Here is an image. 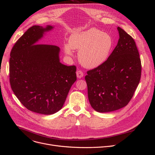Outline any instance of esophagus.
Masks as SVG:
<instances>
[{"label":"esophagus","mask_w":155,"mask_h":155,"mask_svg":"<svg viewBox=\"0 0 155 155\" xmlns=\"http://www.w3.org/2000/svg\"><path fill=\"white\" fill-rule=\"evenodd\" d=\"M77 76L78 78H81L84 77V73L82 70L77 71Z\"/></svg>","instance_id":"obj_1"}]
</instances>
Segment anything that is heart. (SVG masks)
Here are the masks:
<instances>
[{
    "instance_id": "1",
    "label": "heart",
    "mask_w": 155,
    "mask_h": 155,
    "mask_svg": "<svg viewBox=\"0 0 155 155\" xmlns=\"http://www.w3.org/2000/svg\"><path fill=\"white\" fill-rule=\"evenodd\" d=\"M113 45V39L109 34L93 28L72 34L64 48L69 55L73 54V49L79 50L78 58L80 63L86 68H94L107 60Z\"/></svg>"
}]
</instances>
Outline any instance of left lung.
<instances>
[{"label":"left lung","mask_w":155,"mask_h":155,"mask_svg":"<svg viewBox=\"0 0 155 155\" xmlns=\"http://www.w3.org/2000/svg\"><path fill=\"white\" fill-rule=\"evenodd\" d=\"M119 39L103 64L87 71L85 78L92 107L108 112L125 107L140 83L141 63L133 38L117 28Z\"/></svg>","instance_id":"8db88e82"}]
</instances>
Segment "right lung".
Here are the masks:
<instances>
[{
	"label": "right lung",
	"instance_id": "1",
	"mask_svg": "<svg viewBox=\"0 0 155 155\" xmlns=\"http://www.w3.org/2000/svg\"><path fill=\"white\" fill-rule=\"evenodd\" d=\"M29 28L11 51L9 80L13 92L28 110L45 115L59 111L77 80L75 65L60 62V48L36 44L44 32L53 29Z\"/></svg>",
	"mask_w": 155,
	"mask_h": 155
}]
</instances>
